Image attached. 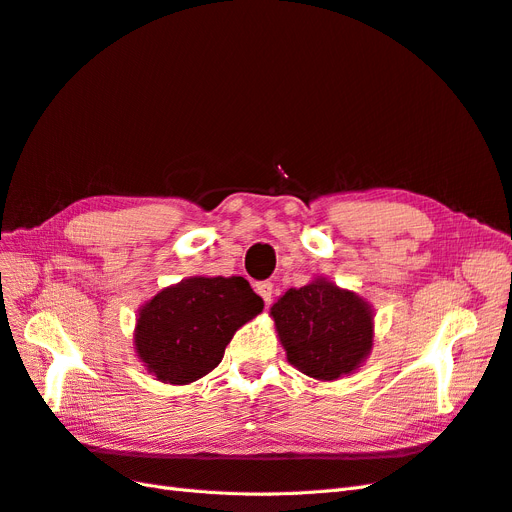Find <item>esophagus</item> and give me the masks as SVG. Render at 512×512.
I'll return each mask as SVG.
<instances>
[{"instance_id":"34e87169","label":"esophagus","mask_w":512,"mask_h":512,"mask_svg":"<svg viewBox=\"0 0 512 512\" xmlns=\"http://www.w3.org/2000/svg\"><path fill=\"white\" fill-rule=\"evenodd\" d=\"M255 291L257 294L264 298L266 304H272V296H274V285L270 281H264V283H257L255 285Z\"/></svg>"}]
</instances>
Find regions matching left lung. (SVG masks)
<instances>
[{"mask_svg":"<svg viewBox=\"0 0 512 512\" xmlns=\"http://www.w3.org/2000/svg\"><path fill=\"white\" fill-rule=\"evenodd\" d=\"M270 317L289 364L321 382L352 375L373 349V306L326 276L287 289Z\"/></svg>","mask_w":512,"mask_h":512,"instance_id":"1","label":"left lung"}]
</instances>
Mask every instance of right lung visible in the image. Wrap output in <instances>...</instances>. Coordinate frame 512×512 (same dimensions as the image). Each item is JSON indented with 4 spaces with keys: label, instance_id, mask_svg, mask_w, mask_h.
Returning a JSON list of instances; mask_svg holds the SVG:
<instances>
[{
    "label": "right lung",
    "instance_id": "right-lung-1",
    "mask_svg": "<svg viewBox=\"0 0 512 512\" xmlns=\"http://www.w3.org/2000/svg\"><path fill=\"white\" fill-rule=\"evenodd\" d=\"M264 311L242 276H188L137 313L135 354L158 382L186 386L223 360L233 334Z\"/></svg>",
    "mask_w": 512,
    "mask_h": 512
}]
</instances>
